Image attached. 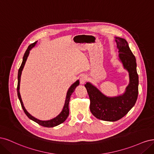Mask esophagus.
Returning <instances> with one entry per match:
<instances>
[{
  "instance_id": "1",
  "label": "esophagus",
  "mask_w": 154,
  "mask_h": 154,
  "mask_svg": "<svg viewBox=\"0 0 154 154\" xmlns=\"http://www.w3.org/2000/svg\"><path fill=\"white\" fill-rule=\"evenodd\" d=\"M87 81H88V77L86 75H81L80 78V83L81 84H84Z\"/></svg>"
}]
</instances>
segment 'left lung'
I'll return each mask as SVG.
<instances>
[{"label": "left lung", "mask_w": 154, "mask_h": 154, "mask_svg": "<svg viewBox=\"0 0 154 154\" xmlns=\"http://www.w3.org/2000/svg\"><path fill=\"white\" fill-rule=\"evenodd\" d=\"M118 56L123 67L129 75V84L123 95L108 97L90 82L85 87L90 99V111L99 120L115 122L125 116L135 105L138 95L139 79L136 70V60L125 39L115 38Z\"/></svg>", "instance_id": "obj_1"}]
</instances>
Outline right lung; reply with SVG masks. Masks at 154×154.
Returning a JSON list of instances; mask_svg holds the SVG:
<instances>
[{"label": "right lung", "instance_id": "add662e5", "mask_svg": "<svg viewBox=\"0 0 154 154\" xmlns=\"http://www.w3.org/2000/svg\"><path fill=\"white\" fill-rule=\"evenodd\" d=\"M37 42H34L32 44H31L27 48V49L26 50V52H25L23 57V61L22 63V64L20 67L19 70H18V86H17V93H18V97L20 100V102L22 107L23 109V110L24 111V112L26 113V115L27 116V117L32 120V121L36 122L37 123H38L39 125H40L43 127H56L57 125H59V124H61L62 123H63L64 121L66 120L67 117L69 115V107H68V104H69V102H70V97L72 95V94L73 93V92L75 90V88L79 85V81L77 80L75 83H73L72 85L70 87V88L68 89L67 94H66V100H65V103H64V106L63 107V109L62 111L61 112V113L59 114L58 116H57L56 118H54L52 120H47V121H42V120H39L38 119L34 118V116H32V115H31L29 114L27 110L25 109L23 104L22 100L21 98V96H20V77H21V74H22V72L23 68L24 67L25 64H26V60L27 59V57L29 54V52L31 50V48L32 47H34V46L36 45Z\"/></svg>", "mask_w": 154, "mask_h": 154}]
</instances>
